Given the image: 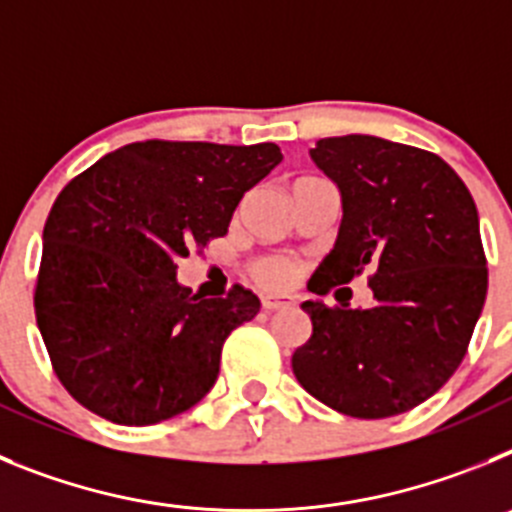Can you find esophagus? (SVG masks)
I'll use <instances>...</instances> for the list:
<instances>
[{"mask_svg":"<svg viewBox=\"0 0 512 512\" xmlns=\"http://www.w3.org/2000/svg\"><path fill=\"white\" fill-rule=\"evenodd\" d=\"M292 305H295V300H292V297H277V295L261 297V307H264L266 312L287 310V307H292Z\"/></svg>","mask_w":512,"mask_h":512,"instance_id":"esophagus-1","label":"esophagus"}]
</instances>
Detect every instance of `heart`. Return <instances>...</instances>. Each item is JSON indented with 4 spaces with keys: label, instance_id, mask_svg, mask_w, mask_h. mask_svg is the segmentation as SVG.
Here are the masks:
<instances>
[{
    "label": "heart",
    "instance_id": "heart-1",
    "mask_svg": "<svg viewBox=\"0 0 512 512\" xmlns=\"http://www.w3.org/2000/svg\"><path fill=\"white\" fill-rule=\"evenodd\" d=\"M251 277L266 289H284L295 282L297 277V264L287 256H279V253H269V256H261L251 264Z\"/></svg>",
    "mask_w": 512,
    "mask_h": 512
}]
</instances>
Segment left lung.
<instances>
[{"mask_svg": "<svg viewBox=\"0 0 512 512\" xmlns=\"http://www.w3.org/2000/svg\"><path fill=\"white\" fill-rule=\"evenodd\" d=\"M310 156L341 189L343 223L307 289L328 295L369 271L374 302L354 310L307 300L312 336L292 354V372L351 418L408 413L459 369L485 307L477 205L423 148L341 135L318 140Z\"/></svg>", "mask_w": 512, "mask_h": 512, "instance_id": "left-lung-1", "label": "left lung"}]
</instances>
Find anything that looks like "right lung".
<instances>
[{"instance_id":"add662e5","label":"right lung","mask_w":512,"mask_h":512,"mask_svg":"<svg viewBox=\"0 0 512 512\" xmlns=\"http://www.w3.org/2000/svg\"><path fill=\"white\" fill-rule=\"evenodd\" d=\"M282 161L274 143L143 140L74 176L43 228L35 320L53 372L99 418L151 425L202 400L230 330L261 302L176 282L179 259L228 233L243 194Z\"/></svg>"}]
</instances>
